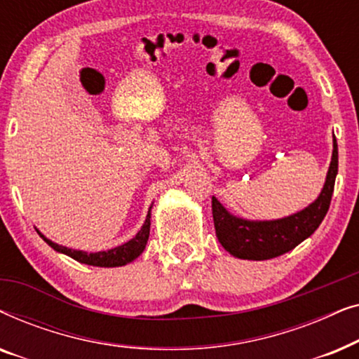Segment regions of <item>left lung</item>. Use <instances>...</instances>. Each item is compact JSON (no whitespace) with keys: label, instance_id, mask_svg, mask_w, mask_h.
Masks as SVG:
<instances>
[{"label":"left lung","instance_id":"8db88e82","mask_svg":"<svg viewBox=\"0 0 359 359\" xmlns=\"http://www.w3.org/2000/svg\"><path fill=\"white\" fill-rule=\"evenodd\" d=\"M338 175V145L333 137L332 161L328 166L325 184L318 198L296 214L273 220H250L230 214L217 199L212 198V217L215 235L230 255L240 259L276 258L296 248L318 229L335 188Z\"/></svg>","mask_w":359,"mask_h":359}]
</instances>
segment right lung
I'll list each match as a JSON object with an SVG mask.
<instances>
[{"label":"right lung","mask_w":359,"mask_h":359,"mask_svg":"<svg viewBox=\"0 0 359 359\" xmlns=\"http://www.w3.org/2000/svg\"><path fill=\"white\" fill-rule=\"evenodd\" d=\"M154 205V204H151ZM151 205L149 209V214H147V219L142 229L137 232V235L134 238H130L129 242L119 245V247L106 250V252H96V253H88L83 252V250H73L68 247H63V245H58L52 240H48L46 235L39 232L43 238V242L50 245V247L55 250L58 253L67 255L76 262H80L83 264H90V266H100V268H116V266H124V264L134 262L135 258H139L142 252L145 250V245L149 242V235H150V215H151Z\"/></svg>","instance_id":"add662e5"}]
</instances>
